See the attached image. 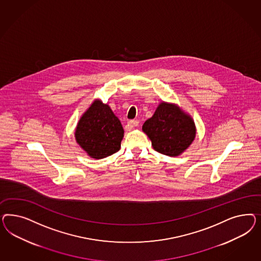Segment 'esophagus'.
Segmentation results:
<instances>
[{
	"mask_svg": "<svg viewBox=\"0 0 261 261\" xmlns=\"http://www.w3.org/2000/svg\"><path fill=\"white\" fill-rule=\"evenodd\" d=\"M139 120H130L128 121V126L130 127V129H134L135 127L139 125Z\"/></svg>",
	"mask_w": 261,
	"mask_h": 261,
	"instance_id": "obj_1",
	"label": "esophagus"
}]
</instances>
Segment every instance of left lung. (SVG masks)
Instances as JSON below:
<instances>
[{
    "mask_svg": "<svg viewBox=\"0 0 261 261\" xmlns=\"http://www.w3.org/2000/svg\"><path fill=\"white\" fill-rule=\"evenodd\" d=\"M142 131L155 150L169 157L180 156L196 136V126L190 114L177 104L166 101L159 104L154 115L143 123Z\"/></svg>",
    "mask_w": 261,
    "mask_h": 261,
    "instance_id": "left-lung-1",
    "label": "left lung"
}]
</instances>
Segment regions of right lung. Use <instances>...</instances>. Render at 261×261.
Returning a JSON list of instances; mask_svg holds the SVG:
<instances>
[{
	"mask_svg": "<svg viewBox=\"0 0 261 261\" xmlns=\"http://www.w3.org/2000/svg\"><path fill=\"white\" fill-rule=\"evenodd\" d=\"M123 127L108 104L95 99L81 116L74 131L79 146L91 158H106L120 148Z\"/></svg>",
	"mask_w": 261,
	"mask_h": 261,
	"instance_id": "1",
	"label": "right lung"
}]
</instances>
